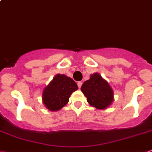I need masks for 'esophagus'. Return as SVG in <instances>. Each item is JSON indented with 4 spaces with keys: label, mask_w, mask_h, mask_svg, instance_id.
Masks as SVG:
<instances>
[{
    "label": "esophagus",
    "mask_w": 152,
    "mask_h": 152,
    "mask_svg": "<svg viewBox=\"0 0 152 152\" xmlns=\"http://www.w3.org/2000/svg\"><path fill=\"white\" fill-rule=\"evenodd\" d=\"M81 85H82V82L81 81L77 82V86H78L79 88H80V87H81Z\"/></svg>",
    "instance_id": "esophagus-1"
}]
</instances>
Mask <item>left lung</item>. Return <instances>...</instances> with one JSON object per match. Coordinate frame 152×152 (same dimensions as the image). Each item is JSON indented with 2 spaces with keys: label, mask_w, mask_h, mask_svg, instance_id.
<instances>
[{
  "label": "left lung",
  "mask_w": 152,
  "mask_h": 152,
  "mask_svg": "<svg viewBox=\"0 0 152 152\" xmlns=\"http://www.w3.org/2000/svg\"><path fill=\"white\" fill-rule=\"evenodd\" d=\"M80 90L87 97V102L97 109H105L114 101L113 90L97 72L92 74L90 79L83 82Z\"/></svg>",
  "instance_id": "1"
}]
</instances>
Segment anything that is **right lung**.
<instances>
[{
    "instance_id": "1",
    "label": "right lung",
    "mask_w": 152,
    "mask_h": 152,
    "mask_svg": "<svg viewBox=\"0 0 152 152\" xmlns=\"http://www.w3.org/2000/svg\"><path fill=\"white\" fill-rule=\"evenodd\" d=\"M77 89V83L71 77L57 74L43 90V103L50 111H59L69 102V97Z\"/></svg>"
}]
</instances>
